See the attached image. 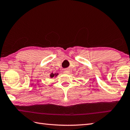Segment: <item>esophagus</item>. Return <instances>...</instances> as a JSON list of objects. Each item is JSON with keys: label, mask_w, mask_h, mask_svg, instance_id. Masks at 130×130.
Returning <instances> with one entry per match:
<instances>
[{"label": "esophagus", "mask_w": 130, "mask_h": 130, "mask_svg": "<svg viewBox=\"0 0 130 130\" xmlns=\"http://www.w3.org/2000/svg\"><path fill=\"white\" fill-rule=\"evenodd\" d=\"M69 72H70V71L68 69H64L63 70V73H68Z\"/></svg>", "instance_id": "34e87169"}]
</instances>
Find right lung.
I'll return each mask as SVG.
<instances>
[{"label":"right lung","instance_id":"obj_1","mask_svg":"<svg viewBox=\"0 0 130 130\" xmlns=\"http://www.w3.org/2000/svg\"><path fill=\"white\" fill-rule=\"evenodd\" d=\"M58 75V73H51V74L50 75V76L51 78H53V77H54L57 76Z\"/></svg>","mask_w":130,"mask_h":130}]
</instances>
